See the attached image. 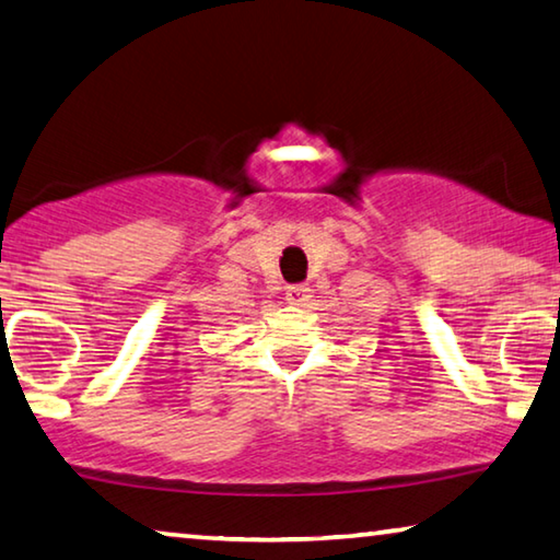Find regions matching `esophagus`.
Here are the masks:
<instances>
[{
    "mask_svg": "<svg viewBox=\"0 0 560 560\" xmlns=\"http://www.w3.org/2000/svg\"><path fill=\"white\" fill-rule=\"evenodd\" d=\"M306 299H308L306 283H294V287H287V304L289 306H301Z\"/></svg>",
    "mask_w": 560,
    "mask_h": 560,
    "instance_id": "esophagus-1",
    "label": "esophagus"
}]
</instances>
